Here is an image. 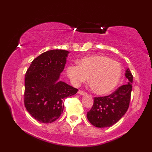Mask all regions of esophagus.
I'll return each mask as SVG.
<instances>
[{
  "label": "esophagus",
  "instance_id": "1",
  "mask_svg": "<svg viewBox=\"0 0 152 152\" xmlns=\"http://www.w3.org/2000/svg\"><path fill=\"white\" fill-rule=\"evenodd\" d=\"M78 93L81 95H87V93L86 92H84V91H79Z\"/></svg>",
  "mask_w": 152,
  "mask_h": 152
}]
</instances>
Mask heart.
<instances>
[{
	"mask_svg": "<svg viewBox=\"0 0 152 152\" xmlns=\"http://www.w3.org/2000/svg\"><path fill=\"white\" fill-rule=\"evenodd\" d=\"M78 65L68 66L66 72L72 84L79 86L88 80L97 94H109L115 88L122 76L119 62L103 55L83 57Z\"/></svg>",
	"mask_w": 152,
	"mask_h": 152,
	"instance_id": "heart-1",
	"label": "heart"
}]
</instances>
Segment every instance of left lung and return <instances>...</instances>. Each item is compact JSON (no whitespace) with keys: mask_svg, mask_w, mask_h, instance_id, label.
Wrapping results in <instances>:
<instances>
[{"mask_svg":"<svg viewBox=\"0 0 152 152\" xmlns=\"http://www.w3.org/2000/svg\"><path fill=\"white\" fill-rule=\"evenodd\" d=\"M127 84L119 87L115 92L105 97H94V103L87 113V118L93 126L109 127L121 119L127 111L132 91L133 75L126 68Z\"/></svg>","mask_w":152,"mask_h":152,"instance_id":"8db88e82","label":"left lung"}]
</instances>
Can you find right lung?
<instances>
[{"label": "right lung", "instance_id": "1", "mask_svg": "<svg viewBox=\"0 0 152 152\" xmlns=\"http://www.w3.org/2000/svg\"><path fill=\"white\" fill-rule=\"evenodd\" d=\"M69 52L51 50L32 61L25 77L24 103L29 113L41 123H51L59 118L64 100L77 89L59 80Z\"/></svg>", "mask_w": 152, "mask_h": 152}]
</instances>
